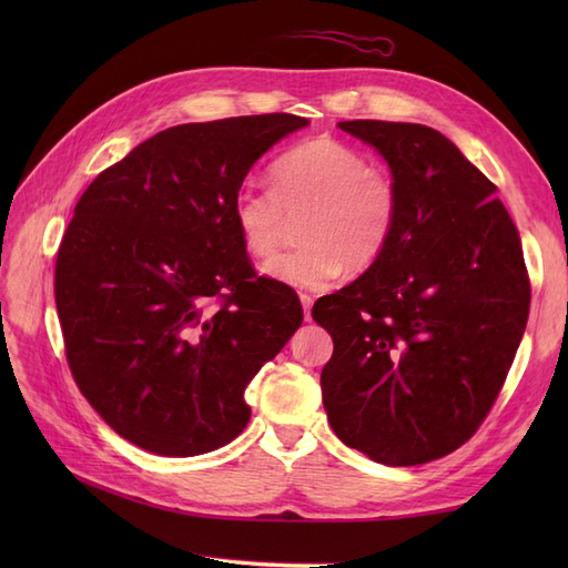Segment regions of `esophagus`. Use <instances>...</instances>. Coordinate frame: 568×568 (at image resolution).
Returning <instances> with one entry per match:
<instances>
[{
	"instance_id": "esophagus-1",
	"label": "esophagus",
	"mask_w": 568,
	"mask_h": 568,
	"mask_svg": "<svg viewBox=\"0 0 568 568\" xmlns=\"http://www.w3.org/2000/svg\"><path fill=\"white\" fill-rule=\"evenodd\" d=\"M301 305H303V315H305V322H311V320H313V315H311V311H313V296L301 294Z\"/></svg>"
}]
</instances>
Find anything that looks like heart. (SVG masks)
<instances>
[{
    "label": "heart",
    "mask_w": 568,
    "mask_h": 568,
    "mask_svg": "<svg viewBox=\"0 0 568 568\" xmlns=\"http://www.w3.org/2000/svg\"><path fill=\"white\" fill-rule=\"evenodd\" d=\"M274 186L248 180L236 189L232 215L248 253L270 255L280 242L286 215L305 211L303 246L263 263V274L291 288L332 286L343 267L376 263L398 220V189L372 170L365 153L315 136L274 163Z\"/></svg>",
    "instance_id": "obj_1"
}]
</instances>
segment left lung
Segmentation results:
<instances>
[{
	"instance_id": "8db88e82",
	"label": "left lung",
	"mask_w": 568,
	"mask_h": 568,
	"mask_svg": "<svg viewBox=\"0 0 568 568\" xmlns=\"http://www.w3.org/2000/svg\"><path fill=\"white\" fill-rule=\"evenodd\" d=\"M398 189L386 251L313 307L334 338L322 403L334 434L369 459L412 467L467 443L521 343L530 286L497 186L434 128L343 120Z\"/></svg>"
}]
</instances>
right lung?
I'll return each mask as SVG.
<instances>
[{
    "label": "right lung",
    "instance_id": "1",
    "mask_svg": "<svg viewBox=\"0 0 568 568\" xmlns=\"http://www.w3.org/2000/svg\"><path fill=\"white\" fill-rule=\"evenodd\" d=\"M307 125L288 113L168 128L80 196L57 255L75 384L118 436L194 457L244 432V390L303 322L257 277L232 215L253 163Z\"/></svg>",
    "mask_w": 568,
    "mask_h": 568
}]
</instances>
